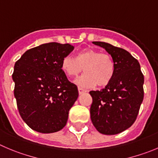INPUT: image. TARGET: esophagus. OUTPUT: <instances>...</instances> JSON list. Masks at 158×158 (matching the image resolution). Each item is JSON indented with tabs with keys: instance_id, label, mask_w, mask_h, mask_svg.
Listing matches in <instances>:
<instances>
[{
	"instance_id": "obj_1",
	"label": "esophagus",
	"mask_w": 158,
	"mask_h": 158,
	"mask_svg": "<svg viewBox=\"0 0 158 158\" xmlns=\"http://www.w3.org/2000/svg\"><path fill=\"white\" fill-rule=\"evenodd\" d=\"M78 91H79V94H83V93L87 92L86 90L83 89V88H78Z\"/></svg>"
}]
</instances>
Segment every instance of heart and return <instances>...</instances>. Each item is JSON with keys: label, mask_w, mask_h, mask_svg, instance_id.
<instances>
[{"label": "heart", "mask_w": 158, "mask_h": 158, "mask_svg": "<svg viewBox=\"0 0 158 158\" xmlns=\"http://www.w3.org/2000/svg\"><path fill=\"white\" fill-rule=\"evenodd\" d=\"M61 68L69 77L77 76L84 68L85 73L75 82L85 88H92L95 85L106 86L112 80L115 71V63L109 54L91 48L78 52L75 58L70 56H64Z\"/></svg>", "instance_id": "1"}]
</instances>
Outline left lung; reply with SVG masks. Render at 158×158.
<instances>
[{
	"label": "left lung",
	"mask_w": 158,
	"mask_h": 158,
	"mask_svg": "<svg viewBox=\"0 0 158 158\" xmlns=\"http://www.w3.org/2000/svg\"><path fill=\"white\" fill-rule=\"evenodd\" d=\"M111 55L115 66L112 80L101 91H91V119L99 133L115 135L136 121L143 99V74L136 59L122 48L93 42Z\"/></svg>",
	"instance_id": "1"
}]
</instances>
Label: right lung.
I'll list each match as a JSON object with an SVG mask.
<instances>
[{
	"mask_svg": "<svg viewBox=\"0 0 158 158\" xmlns=\"http://www.w3.org/2000/svg\"><path fill=\"white\" fill-rule=\"evenodd\" d=\"M73 49L70 44L45 43L27 50L15 64L12 79L18 109L31 130L55 133L67 124L78 90L68 81L61 62Z\"/></svg>",
	"mask_w": 158,
	"mask_h": 158,
	"instance_id": "1",
	"label": "right lung"
}]
</instances>
